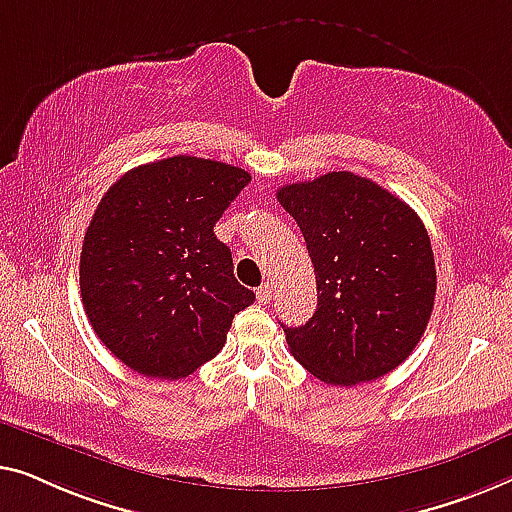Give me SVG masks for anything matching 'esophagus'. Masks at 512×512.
<instances>
[{
	"instance_id": "1",
	"label": "esophagus",
	"mask_w": 512,
	"mask_h": 512,
	"mask_svg": "<svg viewBox=\"0 0 512 512\" xmlns=\"http://www.w3.org/2000/svg\"><path fill=\"white\" fill-rule=\"evenodd\" d=\"M257 304H262V306H266L271 301V285L266 283V285H262V287H257Z\"/></svg>"
}]
</instances>
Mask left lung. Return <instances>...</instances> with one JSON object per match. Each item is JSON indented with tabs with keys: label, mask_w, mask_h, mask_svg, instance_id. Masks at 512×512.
Returning <instances> with one entry per match:
<instances>
[{
	"label": "left lung",
	"mask_w": 512,
	"mask_h": 512,
	"mask_svg": "<svg viewBox=\"0 0 512 512\" xmlns=\"http://www.w3.org/2000/svg\"><path fill=\"white\" fill-rule=\"evenodd\" d=\"M318 283V308L285 327L294 359L327 385H359L397 369L427 329L436 264L406 201L350 171L283 185Z\"/></svg>",
	"instance_id": "1"
}]
</instances>
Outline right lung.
Listing matches in <instances>:
<instances>
[{"label": "right lung", "mask_w": 512, "mask_h": 512, "mask_svg": "<svg viewBox=\"0 0 512 512\" xmlns=\"http://www.w3.org/2000/svg\"><path fill=\"white\" fill-rule=\"evenodd\" d=\"M248 183L232 164L176 155L127 171L99 201L83 239L81 297L99 341L132 371L190 376L255 301L213 232Z\"/></svg>", "instance_id": "add662e5"}]
</instances>
